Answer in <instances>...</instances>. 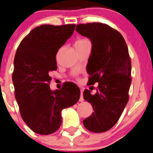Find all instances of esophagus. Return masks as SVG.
Listing matches in <instances>:
<instances>
[{"instance_id": "34e87169", "label": "esophagus", "mask_w": 153, "mask_h": 153, "mask_svg": "<svg viewBox=\"0 0 153 153\" xmlns=\"http://www.w3.org/2000/svg\"><path fill=\"white\" fill-rule=\"evenodd\" d=\"M84 99H83V95H82V92L81 91L80 93V98H79V102H83Z\"/></svg>"}]
</instances>
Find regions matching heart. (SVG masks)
Listing matches in <instances>:
<instances>
[{"label": "heart", "mask_w": 153, "mask_h": 153, "mask_svg": "<svg viewBox=\"0 0 153 153\" xmlns=\"http://www.w3.org/2000/svg\"><path fill=\"white\" fill-rule=\"evenodd\" d=\"M89 40L86 39H79L77 41L75 42V45H80V44H83V43H86V42H89Z\"/></svg>", "instance_id": "obj_1"}]
</instances>
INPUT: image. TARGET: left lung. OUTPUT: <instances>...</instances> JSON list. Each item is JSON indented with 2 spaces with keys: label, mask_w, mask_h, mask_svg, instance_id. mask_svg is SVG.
<instances>
[{
  "label": "left lung",
  "mask_w": 153,
  "mask_h": 153,
  "mask_svg": "<svg viewBox=\"0 0 153 153\" xmlns=\"http://www.w3.org/2000/svg\"><path fill=\"white\" fill-rule=\"evenodd\" d=\"M76 30L92 45L86 68L90 76L88 84L99 82L95 95L88 89L83 92L84 99L94 110L83 120V125L92 132H105L117 122L128 102L131 84L128 48L122 35L104 23L79 24Z\"/></svg>",
  "instance_id": "1"
}]
</instances>
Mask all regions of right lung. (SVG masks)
Masks as SVG:
<instances>
[{
	"label": "right lung",
	"instance_id": "add662e5",
	"mask_svg": "<svg viewBox=\"0 0 153 153\" xmlns=\"http://www.w3.org/2000/svg\"><path fill=\"white\" fill-rule=\"evenodd\" d=\"M74 29L75 24L42 25L31 31L16 50L12 74L15 98L22 120L36 134L57 131L62 122L61 111L80 97L74 83H64L54 91L49 86V73L57 70L56 54Z\"/></svg>",
	"mask_w": 153,
	"mask_h": 153
}]
</instances>
